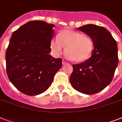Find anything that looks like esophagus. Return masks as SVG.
I'll use <instances>...</instances> for the list:
<instances>
[{
    "instance_id": "34e87169",
    "label": "esophagus",
    "mask_w": 122,
    "mask_h": 122,
    "mask_svg": "<svg viewBox=\"0 0 122 122\" xmlns=\"http://www.w3.org/2000/svg\"><path fill=\"white\" fill-rule=\"evenodd\" d=\"M62 63H63V65H66V64H68V62L65 61V60H63V61H62Z\"/></svg>"
}]
</instances>
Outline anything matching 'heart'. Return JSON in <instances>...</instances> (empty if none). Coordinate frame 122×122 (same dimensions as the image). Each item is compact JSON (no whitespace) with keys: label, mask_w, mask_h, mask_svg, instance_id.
<instances>
[{"label":"heart","mask_w":122,"mask_h":122,"mask_svg":"<svg viewBox=\"0 0 122 122\" xmlns=\"http://www.w3.org/2000/svg\"><path fill=\"white\" fill-rule=\"evenodd\" d=\"M50 49L54 57L61 55L66 46L67 57L75 62H82L91 57L94 49L92 39L87 35L73 30H63L51 39Z\"/></svg>","instance_id":"b5f03b06"}]
</instances>
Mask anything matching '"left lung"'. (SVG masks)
Returning <instances> with one entry per match:
<instances>
[{"label":"left lung","mask_w":122,"mask_h":122,"mask_svg":"<svg viewBox=\"0 0 122 122\" xmlns=\"http://www.w3.org/2000/svg\"><path fill=\"white\" fill-rule=\"evenodd\" d=\"M78 30L88 35L94 49L90 58L73 65L70 83L75 90L85 94H94L108 86L112 81L118 63L117 42L102 26L86 25Z\"/></svg>","instance_id":"1"}]
</instances>
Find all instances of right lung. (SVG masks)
<instances>
[{
    "label": "right lung",
    "mask_w": 122,
    "mask_h": 122,
    "mask_svg": "<svg viewBox=\"0 0 122 122\" xmlns=\"http://www.w3.org/2000/svg\"><path fill=\"white\" fill-rule=\"evenodd\" d=\"M53 24L31 21L14 31L5 53L6 71L10 82L25 94L36 96L50 87L62 66L50 49Z\"/></svg>",
    "instance_id": "add662e5"
}]
</instances>
